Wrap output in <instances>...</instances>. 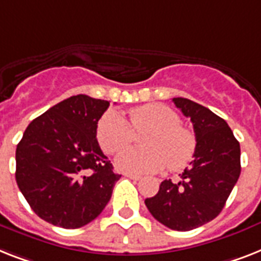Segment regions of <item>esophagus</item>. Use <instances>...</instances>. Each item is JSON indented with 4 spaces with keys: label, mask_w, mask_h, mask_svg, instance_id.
Masks as SVG:
<instances>
[{
    "label": "esophagus",
    "mask_w": 261,
    "mask_h": 261,
    "mask_svg": "<svg viewBox=\"0 0 261 261\" xmlns=\"http://www.w3.org/2000/svg\"><path fill=\"white\" fill-rule=\"evenodd\" d=\"M127 177V178H130V179H134V181H139V179L142 178L141 175H138V174H133V173H126L124 174Z\"/></svg>",
    "instance_id": "34e87169"
}]
</instances>
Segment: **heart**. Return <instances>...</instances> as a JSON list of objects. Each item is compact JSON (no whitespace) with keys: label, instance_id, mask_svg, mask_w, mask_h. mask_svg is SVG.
Returning a JSON list of instances; mask_svg holds the SVG:
<instances>
[{"label":"heart","instance_id":"1","mask_svg":"<svg viewBox=\"0 0 261 261\" xmlns=\"http://www.w3.org/2000/svg\"><path fill=\"white\" fill-rule=\"evenodd\" d=\"M134 130L149 131L142 139L146 147H130L116 156V166L126 173H155L165 166L178 171L189 164L196 152L194 133L182 126L178 114L165 105L133 109L130 123L120 112H106L97 123V142L103 151L114 154L130 145L135 137Z\"/></svg>","mask_w":261,"mask_h":261}]
</instances>
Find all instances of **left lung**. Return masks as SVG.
I'll list each match as a JSON object with an SVG mask.
<instances>
[{
	"mask_svg": "<svg viewBox=\"0 0 261 261\" xmlns=\"http://www.w3.org/2000/svg\"><path fill=\"white\" fill-rule=\"evenodd\" d=\"M190 118L196 134V152L178 184L165 179L145 204L152 217L174 230H192L220 215L240 177V143L225 120L185 97L173 99Z\"/></svg>",
	"mask_w": 261,
	"mask_h": 261,
	"instance_id": "8db88e82",
	"label": "left lung"
}]
</instances>
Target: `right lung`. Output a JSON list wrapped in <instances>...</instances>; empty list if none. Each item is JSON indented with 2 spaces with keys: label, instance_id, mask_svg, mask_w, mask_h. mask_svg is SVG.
I'll return each mask as SVG.
<instances>
[{
  "label": "right lung",
  "instance_id": "add662e5",
  "mask_svg": "<svg viewBox=\"0 0 261 261\" xmlns=\"http://www.w3.org/2000/svg\"><path fill=\"white\" fill-rule=\"evenodd\" d=\"M110 101L76 95L27 127L16 149V181L32 211L52 225L75 229L100 215L119 174L96 139Z\"/></svg>",
  "mask_w": 261,
  "mask_h": 261
}]
</instances>
